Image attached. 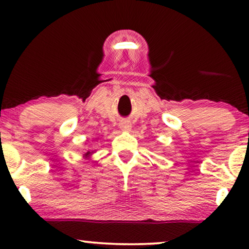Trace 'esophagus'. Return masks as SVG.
<instances>
[{"label": "esophagus", "instance_id": "obj_1", "mask_svg": "<svg viewBox=\"0 0 249 249\" xmlns=\"http://www.w3.org/2000/svg\"><path fill=\"white\" fill-rule=\"evenodd\" d=\"M120 128L122 129V130L129 131L131 129V124H129V122H127V121H124L120 124Z\"/></svg>", "mask_w": 249, "mask_h": 249}]
</instances>
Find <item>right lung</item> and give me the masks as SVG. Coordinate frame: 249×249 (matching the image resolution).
<instances>
[{"instance_id": "add662e5", "label": "right lung", "mask_w": 249, "mask_h": 249, "mask_svg": "<svg viewBox=\"0 0 249 249\" xmlns=\"http://www.w3.org/2000/svg\"><path fill=\"white\" fill-rule=\"evenodd\" d=\"M89 154H90V152H87V153H86V154H85V155H86V156H88V155H89Z\"/></svg>"}]
</instances>
